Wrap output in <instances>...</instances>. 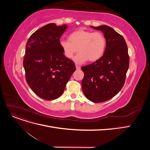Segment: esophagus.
I'll list each match as a JSON object with an SVG mask.
<instances>
[{
  "label": "esophagus",
  "instance_id": "esophagus-1",
  "mask_svg": "<svg viewBox=\"0 0 150 150\" xmlns=\"http://www.w3.org/2000/svg\"><path fill=\"white\" fill-rule=\"evenodd\" d=\"M76 68L77 70H79V69H81V67L79 66H78V65H76Z\"/></svg>",
  "mask_w": 150,
  "mask_h": 150
}]
</instances>
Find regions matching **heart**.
<instances>
[{"label":"heart","instance_id":"b5f03b06","mask_svg":"<svg viewBox=\"0 0 150 150\" xmlns=\"http://www.w3.org/2000/svg\"><path fill=\"white\" fill-rule=\"evenodd\" d=\"M60 47L64 56L71 59L79 51L74 59L77 64L89 61L95 62L100 59L105 52L106 39L103 34L79 29L68 35V40H61Z\"/></svg>","mask_w":150,"mask_h":150}]
</instances>
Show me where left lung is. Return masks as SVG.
<instances>
[{
	"instance_id": "8db88e82",
	"label": "left lung",
	"mask_w": 150,
	"mask_h": 150,
	"mask_svg": "<svg viewBox=\"0 0 150 150\" xmlns=\"http://www.w3.org/2000/svg\"><path fill=\"white\" fill-rule=\"evenodd\" d=\"M91 28L102 31L106 39L103 56L92 64L83 66V91L89 101L102 103L111 99L123 86L129 63L128 46L123 37L111 27Z\"/></svg>"
}]
</instances>
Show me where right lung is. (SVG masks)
Returning <instances> with one entry per match:
<instances>
[{
  "label": "right lung",
  "instance_id": "obj_1",
  "mask_svg": "<svg viewBox=\"0 0 150 150\" xmlns=\"http://www.w3.org/2000/svg\"><path fill=\"white\" fill-rule=\"evenodd\" d=\"M67 27L48 24L34 32L26 44L23 61L26 81L46 100L60 97L76 71L74 63L64 56L59 44Z\"/></svg>",
  "mask_w": 150,
  "mask_h": 150
}]
</instances>
